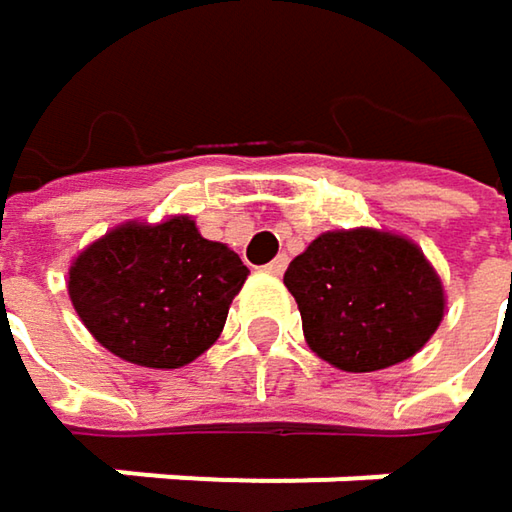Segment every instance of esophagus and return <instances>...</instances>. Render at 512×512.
<instances>
[{"mask_svg": "<svg viewBox=\"0 0 512 512\" xmlns=\"http://www.w3.org/2000/svg\"><path fill=\"white\" fill-rule=\"evenodd\" d=\"M263 269H266V272H269V275H281V272H284V269H287V257H284V255H278V257H275V260H269V263H266V266H263Z\"/></svg>", "mask_w": 512, "mask_h": 512, "instance_id": "1", "label": "esophagus"}]
</instances>
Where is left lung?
<instances>
[{
	"label": "left lung",
	"mask_w": 512,
	"mask_h": 512,
	"mask_svg": "<svg viewBox=\"0 0 512 512\" xmlns=\"http://www.w3.org/2000/svg\"><path fill=\"white\" fill-rule=\"evenodd\" d=\"M308 347L347 373L412 358L445 317V284L409 237L379 228L326 231L290 260Z\"/></svg>",
	"instance_id": "1"
}]
</instances>
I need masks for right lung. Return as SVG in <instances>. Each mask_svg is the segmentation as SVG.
Wrapping results in <instances>:
<instances>
[{
    "instance_id": "obj_1",
    "label": "right lung",
    "mask_w": 512,
    "mask_h": 512,
    "mask_svg": "<svg viewBox=\"0 0 512 512\" xmlns=\"http://www.w3.org/2000/svg\"><path fill=\"white\" fill-rule=\"evenodd\" d=\"M249 266L204 240L192 216L124 222L67 269V296L100 347L139 367L174 370L207 353Z\"/></svg>"
}]
</instances>
